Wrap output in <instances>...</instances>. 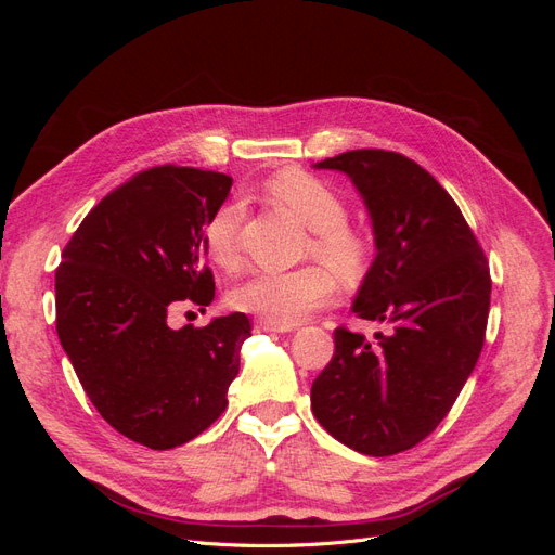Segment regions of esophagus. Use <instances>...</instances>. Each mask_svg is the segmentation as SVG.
Wrapping results in <instances>:
<instances>
[{
    "label": "esophagus",
    "instance_id": "obj_1",
    "mask_svg": "<svg viewBox=\"0 0 555 555\" xmlns=\"http://www.w3.org/2000/svg\"><path fill=\"white\" fill-rule=\"evenodd\" d=\"M257 331L261 333H287V331H294V326H282V324H273V322H263V319H259V322L255 324Z\"/></svg>",
    "mask_w": 555,
    "mask_h": 555
}]
</instances>
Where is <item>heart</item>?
I'll return each instance as SVG.
<instances>
[{
    "mask_svg": "<svg viewBox=\"0 0 555 555\" xmlns=\"http://www.w3.org/2000/svg\"><path fill=\"white\" fill-rule=\"evenodd\" d=\"M266 194L312 231L308 255L322 259L345 280L359 278L371 259V238L347 222V201L331 182L306 171H280L266 182ZM243 206L229 201L206 224V247L217 266L238 263ZM322 263L296 271H257L231 292V304L263 322L294 326L328 306L338 292L333 273Z\"/></svg>",
    "mask_w": 555,
    "mask_h": 555,
    "instance_id": "heart-1",
    "label": "heart"
}]
</instances>
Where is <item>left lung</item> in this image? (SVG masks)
<instances>
[{"mask_svg": "<svg viewBox=\"0 0 555 555\" xmlns=\"http://www.w3.org/2000/svg\"><path fill=\"white\" fill-rule=\"evenodd\" d=\"M314 169L347 173L365 201L377 257L351 312L391 331L371 345L335 328L333 359L312 382V412L349 449L393 456L438 428L475 371L489 261L456 201L405 155L349 150Z\"/></svg>", "mask_w": 555, "mask_h": 555, "instance_id": "8db88e82", "label": "left lung"}]
</instances>
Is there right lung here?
Listing matches in <instances>:
<instances>
[{"label":"right lung","mask_w":555,"mask_h":555,"mask_svg":"<svg viewBox=\"0 0 555 555\" xmlns=\"http://www.w3.org/2000/svg\"><path fill=\"white\" fill-rule=\"evenodd\" d=\"M233 180L192 166L131 176L86 215L55 271L57 335L96 412L150 449L194 440L227 408L251 335L243 312L166 324L180 300L210 306L206 224Z\"/></svg>","instance_id":"1"}]
</instances>
